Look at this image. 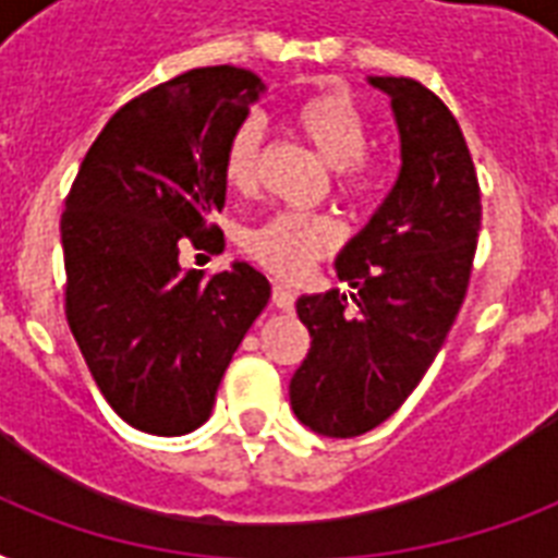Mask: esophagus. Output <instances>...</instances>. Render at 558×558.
<instances>
[{
	"label": "esophagus",
	"instance_id": "obj_1",
	"mask_svg": "<svg viewBox=\"0 0 558 558\" xmlns=\"http://www.w3.org/2000/svg\"><path fill=\"white\" fill-rule=\"evenodd\" d=\"M271 304L278 306V310H283V313H292V310H295V292L289 287H283V283H275V287H271Z\"/></svg>",
	"mask_w": 558,
	"mask_h": 558
}]
</instances>
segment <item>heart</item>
<instances>
[{"instance_id": "1", "label": "heart", "mask_w": 558, "mask_h": 558, "mask_svg": "<svg viewBox=\"0 0 558 558\" xmlns=\"http://www.w3.org/2000/svg\"><path fill=\"white\" fill-rule=\"evenodd\" d=\"M292 124L327 168L336 170V187L344 199H362L379 185V165L367 156L371 124L350 95L322 89L292 107ZM263 133L254 118H245L228 135L222 150V177L236 193L260 185ZM245 252L263 269L287 280L304 278L315 260L341 245V226L327 214H278L245 234Z\"/></svg>"}]
</instances>
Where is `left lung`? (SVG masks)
Wrapping results in <instances>:
<instances>
[{
	"label": "left lung",
	"mask_w": 558,
	"mask_h": 558,
	"mask_svg": "<svg viewBox=\"0 0 558 558\" xmlns=\"http://www.w3.org/2000/svg\"><path fill=\"white\" fill-rule=\"evenodd\" d=\"M371 86L397 118V185L336 257L350 304L339 289L295 304L313 341L289 399L324 437L371 432L411 397L463 306L481 231V185L458 118L411 77Z\"/></svg>",
	"instance_id": "8db88e82"
}]
</instances>
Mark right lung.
<instances>
[{"label":"right lung","instance_id":"right-lung-1","mask_svg":"<svg viewBox=\"0 0 558 558\" xmlns=\"http://www.w3.org/2000/svg\"><path fill=\"white\" fill-rule=\"evenodd\" d=\"M266 86L205 65L118 109L92 142L60 219L65 322L100 393L138 432L210 416L226 367L271 287L248 263L205 278L179 252H222V150Z\"/></svg>","mask_w":558,"mask_h":558}]
</instances>
